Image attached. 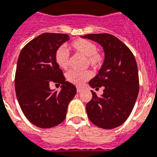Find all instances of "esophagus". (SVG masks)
Segmentation results:
<instances>
[{"instance_id": "1", "label": "esophagus", "mask_w": 157, "mask_h": 157, "mask_svg": "<svg viewBox=\"0 0 157 157\" xmlns=\"http://www.w3.org/2000/svg\"><path fill=\"white\" fill-rule=\"evenodd\" d=\"M83 90L82 88H80V87H77V92H80Z\"/></svg>"}]
</instances>
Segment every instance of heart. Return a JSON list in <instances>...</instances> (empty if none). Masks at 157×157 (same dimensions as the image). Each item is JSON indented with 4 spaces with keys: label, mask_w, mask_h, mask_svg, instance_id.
<instances>
[{
    "label": "heart",
    "mask_w": 157,
    "mask_h": 157,
    "mask_svg": "<svg viewBox=\"0 0 157 157\" xmlns=\"http://www.w3.org/2000/svg\"><path fill=\"white\" fill-rule=\"evenodd\" d=\"M70 47L75 52L85 56L86 65H89L94 69H99L104 62V56L97 50L96 45L92 41L85 39H77L70 43ZM69 53L64 48H59L55 54L56 62L60 68L66 69L69 65ZM92 76L90 70L77 71L69 70L65 77L69 82L75 85H82Z\"/></svg>",
    "instance_id": "1"
}]
</instances>
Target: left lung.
<instances>
[{
	"mask_svg": "<svg viewBox=\"0 0 157 157\" xmlns=\"http://www.w3.org/2000/svg\"><path fill=\"white\" fill-rule=\"evenodd\" d=\"M83 38L103 47L105 60L98 73L89 81L92 88L103 87L99 97L86 105L89 120L99 128L111 129L121 126L132 112L139 92V77L135 58L126 45L111 34H88Z\"/></svg>",
	"mask_w": 157,
	"mask_h": 157,
	"instance_id": "8db88e82",
	"label": "left lung"
}]
</instances>
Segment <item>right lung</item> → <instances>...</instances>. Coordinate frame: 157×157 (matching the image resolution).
<instances>
[{
  "mask_svg": "<svg viewBox=\"0 0 157 157\" xmlns=\"http://www.w3.org/2000/svg\"><path fill=\"white\" fill-rule=\"evenodd\" d=\"M69 39L67 34L43 33L22 49L15 75V90L22 111L39 128L62 123L77 88L65 81L55 60L57 50ZM51 82L62 84L59 93L49 88Z\"/></svg>",
  "mask_w": 157,
  "mask_h": 157,
  "instance_id": "obj_1",
  "label": "right lung"
}]
</instances>
